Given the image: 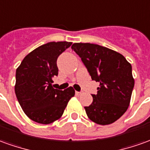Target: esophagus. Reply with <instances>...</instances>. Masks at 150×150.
<instances>
[{
	"label": "esophagus",
	"instance_id": "1",
	"mask_svg": "<svg viewBox=\"0 0 150 150\" xmlns=\"http://www.w3.org/2000/svg\"><path fill=\"white\" fill-rule=\"evenodd\" d=\"M75 93H76V95H79H79H81V94H82V92H77V91H76Z\"/></svg>",
	"mask_w": 150,
	"mask_h": 150
}]
</instances>
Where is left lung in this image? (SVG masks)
I'll use <instances>...</instances> for the list:
<instances>
[{
	"label": "left lung",
	"instance_id": "left-lung-1",
	"mask_svg": "<svg viewBox=\"0 0 150 150\" xmlns=\"http://www.w3.org/2000/svg\"><path fill=\"white\" fill-rule=\"evenodd\" d=\"M71 49L92 79L100 83L97 94H92V104L84 107L88 117L100 125L113 123L129 106L134 88L132 65L122 54L95 44L75 43Z\"/></svg>",
	"mask_w": 150,
	"mask_h": 150
}]
</instances>
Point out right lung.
Listing matches in <instances>:
<instances>
[{
    "label": "right lung",
    "mask_w": 150,
    "mask_h": 150,
    "mask_svg": "<svg viewBox=\"0 0 150 150\" xmlns=\"http://www.w3.org/2000/svg\"><path fill=\"white\" fill-rule=\"evenodd\" d=\"M71 42H50L28 53L16 70L14 91L24 113L34 122L49 124L63 115L68 101L75 96L69 87L53 88V78L58 75L57 59Z\"/></svg>",
    "instance_id": "right-lung-1"
}]
</instances>
